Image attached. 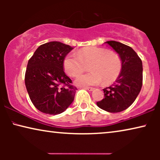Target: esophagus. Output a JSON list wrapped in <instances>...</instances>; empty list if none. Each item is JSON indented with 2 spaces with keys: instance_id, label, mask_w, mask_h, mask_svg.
I'll list each match as a JSON object with an SVG mask.
<instances>
[{
  "instance_id": "34e87169",
  "label": "esophagus",
  "mask_w": 160,
  "mask_h": 160,
  "mask_svg": "<svg viewBox=\"0 0 160 160\" xmlns=\"http://www.w3.org/2000/svg\"><path fill=\"white\" fill-rule=\"evenodd\" d=\"M85 89H87V90H89V91H93L94 90L93 87H85Z\"/></svg>"
}]
</instances>
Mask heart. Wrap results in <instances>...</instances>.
I'll use <instances>...</instances> for the list:
<instances>
[{"mask_svg": "<svg viewBox=\"0 0 160 160\" xmlns=\"http://www.w3.org/2000/svg\"><path fill=\"white\" fill-rule=\"evenodd\" d=\"M88 64L91 72L78 76L76 84L97 85L102 82L109 84L117 79L122 69L121 57L117 52L96 47L83 48L76 54H68L63 60L64 71L72 77L80 75L85 70L84 65Z\"/></svg>", "mask_w": 160, "mask_h": 160, "instance_id": "1", "label": "heart"}]
</instances>
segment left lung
<instances>
[{
    "mask_svg": "<svg viewBox=\"0 0 160 160\" xmlns=\"http://www.w3.org/2000/svg\"><path fill=\"white\" fill-rule=\"evenodd\" d=\"M106 43L121 57L122 69L114 84L102 89L104 98L97 106L110 113L125 110L133 103L143 84V65L136 52L129 46L118 41Z\"/></svg>",
    "mask_w": 160,
    "mask_h": 160,
    "instance_id": "1",
    "label": "left lung"
}]
</instances>
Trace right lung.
<instances>
[{"mask_svg":"<svg viewBox=\"0 0 160 160\" xmlns=\"http://www.w3.org/2000/svg\"><path fill=\"white\" fill-rule=\"evenodd\" d=\"M73 47L58 41L41 45L28 60L25 83L34 106L47 114L57 115L73 101L76 87L65 75L63 60Z\"/></svg>","mask_w":160,"mask_h":160,"instance_id":"right-lung-1","label":"right lung"}]
</instances>
